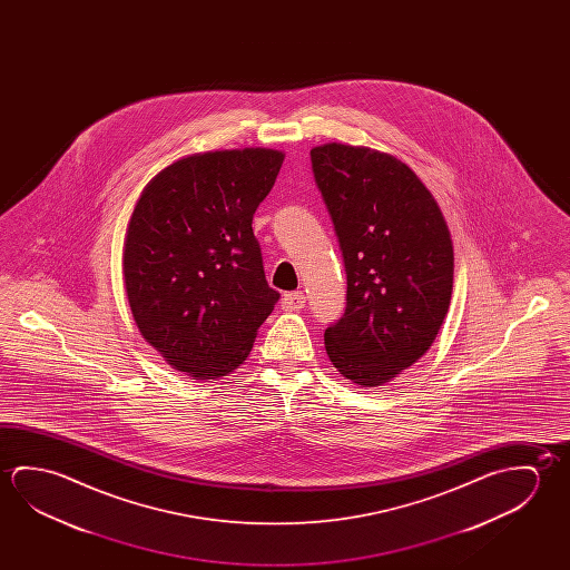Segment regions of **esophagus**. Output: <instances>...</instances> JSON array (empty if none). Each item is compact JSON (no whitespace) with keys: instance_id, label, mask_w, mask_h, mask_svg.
I'll return each mask as SVG.
<instances>
[{"instance_id":"34e87169","label":"esophagus","mask_w":570,"mask_h":570,"mask_svg":"<svg viewBox=\"0 0 570 570\" xmlns=\"http://www.w3.org/2000/svg\"><path fill=\"white\" fill-rule=\"evenodd\" d=\"M304 306H306V294L304 292H288L282 298V309H286V312H299Z\"/></svg>"}]
</instances>
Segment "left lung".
<instances>
[{"label":"left lung","mask_w":570,"mask_h":570,"mask_svg":"<svg viewBox=\"0 0 570 570\" xmlns=\"http://www.w3.org/2000/svg\"><path fill=\"white\" fill-rule=\"evenodd\" d=\"M312 173L344 258V316L324 334L337 372L390 382L430 350L453 289V246L435 198L402 160L330 142Z\"/></svg>","instance_id":"obj_1"}]
</instances>
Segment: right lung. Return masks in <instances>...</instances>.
Here are the masks:
<instances>
[{
    "mask_svg": "<svg viewBox=\"0 0 570 570\" xmlns=\"http://www.w3.org/2000/svg\"><path fill=\"white\" fill-rule=\"evenodd\" d=\"M282 160L268 149L177 160L132 210L122 253L127 298L140 334L178 372L230 374L281 299L264 276L253 218Z\"/></svg>",
    "mask_w": 570,
    "mask_h": 570,
    "instance_id": "1",
    "label": "right lung"
}]
</instances>
